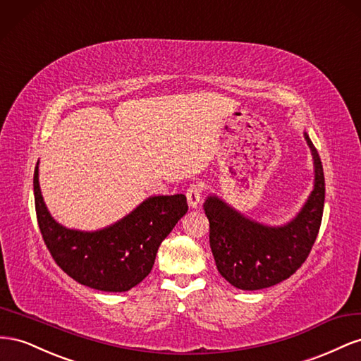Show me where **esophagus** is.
Masks as SVG:
<instances>
[{"label":"esophagus","instance_id":"34e87169","mask_svg":"<svg viewBox=\"0 0 361 361\" xmlns=\"http://www.w3.org/2000/svg\"><path fill=\"white\" fill-rule=\"evenodd\" d=\"M186 198H188V202L190 207L197 209L198 204L201 202V198H202V184H200V183L190 184L186 190Z\"/></svg>","mask_w":361,"mask_h":361}]
</instances>
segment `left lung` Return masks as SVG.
<instances>
[{"mask_svg":"<svg viewBox=\"0 0 361 361\" xmlns=\"http://www.w3.org/2000/svg\"><path fill=\"white\" fill-rule=\"evenodd\" d=\"M314 164V188L295 219L269 226L248 219L218 197H209L204 212L210 222V248L226 281L242 290H260L293 275L307 260L321 228L325 178L321 157L304 133Z\"/></svg>","mask_w":361,"mask_h":361,"instance_id":"obj_1","label":"left lung"}]
</instances>
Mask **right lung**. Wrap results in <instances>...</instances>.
I'll list each match as a JSON object with an SVG mask.
<instances>
[{"label": "right lung", "mask_w": 361, "mask_h": 361, "mask_svg": "<svg viewBox=\"0 0 361 361\" xmlns=\"http://www.w3.org/2000/svg\"><path fill=\"white\" fill-rule=\"evenodd\" d=\"M33 186L39 230L54 262L80 284L102 292H127L137 286L151 272L160 243L188 213L184 195H160L107 228L69 230L53 219L44 202L39 161Z\"/></svg>", "instance_id": "1"}]
</instances>
